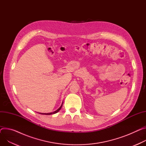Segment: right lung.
Here are the masks:
<instances>
[{"mask_svg": "<svg viewBox=\"0 0 146 146\" xmlns=\"http://www.w3.org/2000/svg\"><path fill=\"white\" fill-rule=\"evenodd\" d=\"M62 104H63V102H62ZM62 104L61 106L57 110L54 111V112H51V113H40L41 114V115H52V114H55V113H57V112L59 111V110L61 109V108H62Z\"/></svg>", "mask_w": 146, "mask_h": 146, "instance_id": "right-lung-1", "label": "right lung"}]
</instances>
